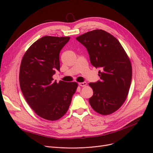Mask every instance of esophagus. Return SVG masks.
<instances>
[{"mask_svg":"<svg viewBox=\"0 0 153 153\" xmlns=\"http://www.w3.org/2000/svg\"><path fill=\"white\" fill-rule=\"evenodd\" d=\"M79 85L80 86L84 87V86H85V85H87V83H86V82H79Z\"/></svg>","mask_w":153,"mask_h":153,"instance_id":"34e87169","label":"esophagus"}]
</instances>
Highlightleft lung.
<instances>
[{
  "mask_svg": "<svg viewBox=\"0 0 153 153\" xmlns=\"http://www.w3.org/2000/svg\"><path fill=\"white\" fill-rule=\"evenodd\" d=\"M76 39L86 48L92 65L100 69V79L89 84L94 92L90 105L100 114L114 113L129 92L132 78L129 58L118 40L104 30L87 32Z\"/></svg>",
  "mask_w": 153,
  "mask_h": 153,
  "instance_id": "left-lung-1",
  "label": "left lung"
}]
</instances>
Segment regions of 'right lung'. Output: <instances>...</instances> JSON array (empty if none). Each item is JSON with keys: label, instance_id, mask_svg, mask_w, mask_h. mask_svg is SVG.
Here are the masks:
<instances>
[{"label": "right lung", "instance_id": "right-lung-1", "mask_svg": "<svg viewBox=\"0 0 153 153\" xmlns=\"http://www.w3.org/2000/svg\"><path fill=\"white\" fill-rule=\"evenodd\" d=\"M70 37L45 36L32 45L22 58L20 89L35 113L44 119L58 120L65 114L77 87L75 82L54 81L60 71L59 53Z\"/></svg>", "mask_w": 153, "mask_h": 153}]
</instances>
